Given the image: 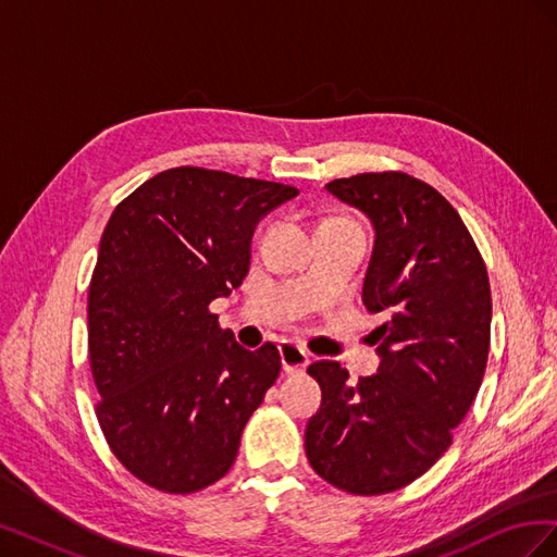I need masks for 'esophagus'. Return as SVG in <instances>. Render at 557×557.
Returning a JSON list of instances; mask_svg holds the SVG:
<instances>
[{
	"instance_id": "34e87169",
	"label": "esophagus",
	"mask_w": 557,
	"mask_h": 557,
	"mask_svg": "<svg viewBox=\"0 0 557 557\" xmlns=\"http://www.w3.org/2000/svg\"><path fill=\"white\" fill-rule=\"evenodd\" d=\"M278 352H281V364H283V372L285 374H299L305 372V369L309 367V352L297 346V344H290V342H283L278 346Z\"/></svg>"
}]
</instances>
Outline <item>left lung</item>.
Listing matches in <instances>:
<instances>
[{"mask_svg": "<svg viewBox=\"0 0 557 557\" xmlns=\"http://www.w3.org/2000/svg\"><path fill=\"white\" fill-rule=\"evenodd\" d=\"M325 190L374 227L362 305L376 374L348 383L313 362L320 409L305 448L318 476L352 495L409 485L442 458L474 401L491 348V283L462 218L432 185L401 172L336 178Z\"/></svg>", "mask_w": 557, "mask_h": 557, "instance_id": "1", "label": "left lung"}]
</instances>
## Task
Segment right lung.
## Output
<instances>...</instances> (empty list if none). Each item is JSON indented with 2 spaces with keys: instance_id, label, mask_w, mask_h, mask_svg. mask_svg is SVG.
<instances>
[{
  "instance_id": "obj_1",
  "label": "right lung",
  "mask_w": 557,
  "mask_h": 557,
  "mask_svg": "<svg viewBox=\"0 0 557 557\" xmlns=\"http://www.w3.org/2000/svg\"><path fill=\"white\" fill-rule=\"evenodd\" d=\"M293 185L176 166L115 207L88 290L97 418L117 460L164 493L227 474L242 432L281 372L209 311L250 267L258 223Z\"/></svg>"
}]
</instances>
